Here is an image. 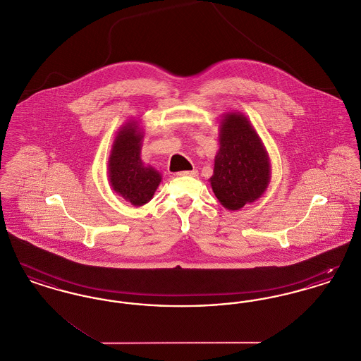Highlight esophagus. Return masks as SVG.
I'll list each match as a JSON object with an SVG mask.
<instances>
[{
    "label": "esophagus",
    "instance_id": "esophagus-1",
    "mask_svg": "<svg viewBox=\"0 0 361 361\" xmlns=\"http://www.w3.org/2000/svg\"><path fill=\"white\" fill-rule=\"evenodd\" d=\"M178 176H189V177H197L199 176V173L196 169H193V171H185V172H180L178 173Z\"/></svg>",
    "mask_w": 361,
    "mask_h": 361
}]
</instances>
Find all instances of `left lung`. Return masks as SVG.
Listing matches in <instances>:
<instances>
[{"label":"left lung","instance_id":"1","mask_svg":"<svg viewBox=\"0 0 361 361\" xmlns=\"http://www.w3.org/2000/svg\"><path fill=\"white\" fill-rule=\"evenodd\" d=\"M269 154L250 121L226 112L219 124V150L209 178L219 203L230 211L258 200L271 183Z\"/></svg>","mask_w":361,"mask_h":361}]
</instances>
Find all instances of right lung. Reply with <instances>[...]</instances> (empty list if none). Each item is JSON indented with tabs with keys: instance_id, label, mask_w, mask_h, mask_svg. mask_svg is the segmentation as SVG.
Segmentation results:
<instances>
[{
	"instance_id": "add662e5",
	"label": "right lung",
	"mask_w": 361,
	"mask_h": 361,
	"mask_svg": "<svg viewBox=\"0 0 361 361\" xmlns=\"http://www.w3.org/2000/svg\"><path fill=\"white\" fill-rule=\"evenodd\" d=\"M143 135L140 121H127L116 133L108 158L111 188L134 207L149 203L162 181V174L142 161Z\"/></svg>"
}]
</instances>
